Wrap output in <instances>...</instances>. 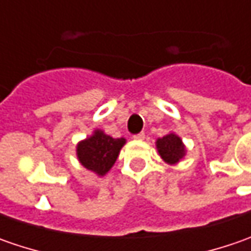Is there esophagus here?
<instances>
[{
    "label": "esophagus",
    "instance_id": "1",
    "mask_svg": "<svg viewBox=\"0 0 251 251\" xmlns=\"http://www.w3.org/2000/svg\"><path fill=\"white\" fill-rule=\"evenodd\" d=\"M134 138H135V140H144V138H145V132H138V134H135Z\"/></svg>",
    "mask_w": 251,
    "mask_h": 251
}]
</instances>
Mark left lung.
<instances>
[{"label":"left lung","mask_w":251,"mask_h":251,"mask_svg":"<svg viewBox=\"0 0 251 251\" xmlns=\"http://www.w3.org/2000/svg\"><path fill=\"white\" fill-rule=\"evenodd\" d=\"M156 148L162 159L170 165L177 163L186 155V148L176 134H168L156 141Z\"/></svg>","instance_id":"8db88e82"}]
</instances>
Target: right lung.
<instances>
[{
  "mask_svg": "<svg viewBox=\"0 0 251 251\" xmlns=\"http://www.w3.org/2000/svg\"><path fill=\"white\" fill-rule=\"evenodd\" d=\"M124 144V138H113L103 131L96 130L92 137L78 144L76 155L82 166L103 176L114 165Z\"/></svg>",
  "mask_w": 251,
  "mask_h": 251,
  "instance_id": "obj_1",
  "label": "right lung"
}]
</instances>
